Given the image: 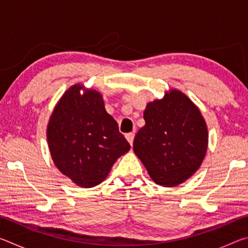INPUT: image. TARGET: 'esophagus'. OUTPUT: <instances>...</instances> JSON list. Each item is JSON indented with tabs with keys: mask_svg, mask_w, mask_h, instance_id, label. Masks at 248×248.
<instances>
[{
	"mask_svg": "<svg viewBox=\"0 0 248 248\" xmlns=\"http://www.w3.org/2000/svg\"><path fill=\"white\" fill-rule=\"evenodd\" d=\"M125 139L128 140L130 145H132L133 144V139H134V133H132V132L127 133V134H125Z\"/></svg>",
	"mask_w": 248,
	"mask_h": 248,
	"instance_id": "obj_1",
	"label": "esophagus"
}]
</instances>
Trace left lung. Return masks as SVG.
<instances>
[{
    "mask_svg": "<svg viewBox=\"0 0 248 248\" xmlns=\"http://www.w3.org/2000/svg\"><path fill=\"white\" fill-rule=\"evenodd\" d=\"M144 127L133 151L157 185L174 187L199 169L208 148V129L199 108L177 90L146 105Z\"/></svg>",
    "mask_w": 248,
    "mask_h": 248,
    "instance_id": "8db88e82",
    "label": "left lung"
}]
</instances>
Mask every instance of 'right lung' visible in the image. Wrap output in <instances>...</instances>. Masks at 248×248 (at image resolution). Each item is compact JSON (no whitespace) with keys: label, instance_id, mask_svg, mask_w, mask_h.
<instances>
[{"label":"right lung","instance_id":"right-lung-1","mask_svg":"<svg viewBox=\"0 0 248 248\" xmlns=\"http://www.w3.org/2000/svg\"><path fill=\"white\" fill-rule=\"evenodd\" d=\"M47 140L58 170L83 188L102 183L130 150L116 120L107 114L103 96L79 84L71 86L54 107Z\"/></svg>","mask_w":248,"mask_h":248}]
</instances>
